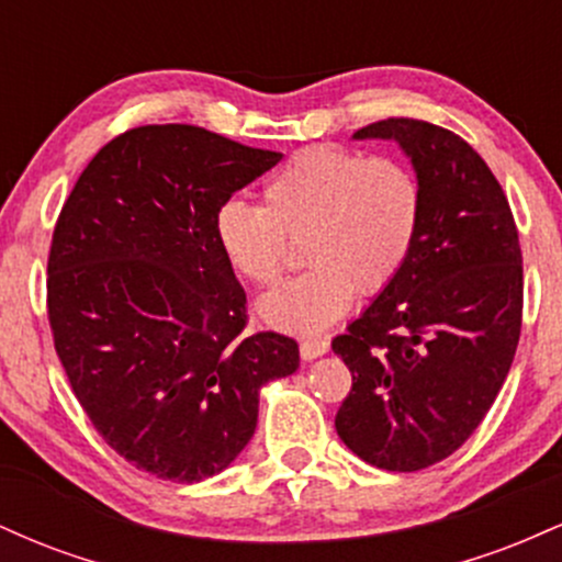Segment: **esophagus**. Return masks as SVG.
I'll list each match as a JSON object with an SVG mask.
<instances>
[{
	"mask_svg": "<svg viewBox=\"0 0 562 562\" xmlns=\"http://www.w3.org/2000/svg\"><path fill=\"white\" fill-rule=\"evenodd\" d=\"M327 348H330V340L327 338H303L299 351L303 359H317L327 351Z\"/></svg>",
	"mask_w": 562,
	"mask_h": 562,
	"instance_id": "obj_1",
	"label": "esophagus"
}]
</instances>
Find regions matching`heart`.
<instances>
[{
	"mask_svg": "<svg viewBox=\"0 0 562 562\" xmlns=\"http://www.w3.org/2000/svg\"><path fill=\"white\" fill-rule=\"evenodd\" d=\"M423 184L412 166L353 147H303L263 187L261 205L229 200L218 209L216 237L245 280L272 288L293 245L303 274L261 301L277 330L312 335L333 325L353 295H378L402 274L423 224Z\"/></svg>",
	"mask_w": 562,
	"mask_h": 562,
	"instance_id": "b5f03b06",
	"label": "heart"
}]
</instances>
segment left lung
<instances>
[{
    "label": "left lung",
    "mask_w": 562,
    "mask_h": 562,
    "mask_svg": "<svg viewBox=\"0 0 562 562\" xmlns=\"http://www.w3.org/2000/svg\"><path fill=\"white\" fill-rule=\"evenodd\" d=\"M353 137L396 139L425 209L402 274L333 338L351 370L335 430L370 465L415 473L454 454L492 409L524 325V256L505 190L454 132L385 119Z\"/></svg>",
    "instance_id": "8db88e82"
}]
</instances>
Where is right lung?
<instances>
[{
  "mask_svg": "<svg viewBox=\"0 0 562 562\" xmlns=\"http://www.w3.org/2000/svg\"><path fill=\"white\" fill-rule=\"evenodd\" d=\"M280 158L200 126L128 128L57 216L55 351L97 434L142 473H222L254 436L261 385L299 367L288 335H245L248 299L216 237L232 192Z\"/></svg>",
  "mask_w": 562,
  "mask_h": 562,
  "instance_id": "add662e5",
  "label": "right lung"
}]
</instances>
